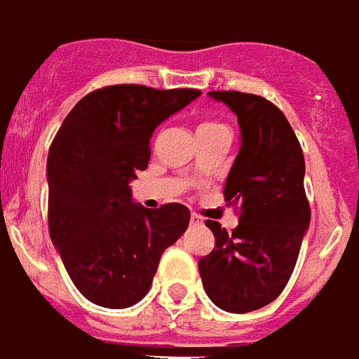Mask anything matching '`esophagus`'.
Segmentation results:
<instances>
[{"label": "esophagus", "mask_w": 359, "mask_h": 359, "mask_svg": "<svg viewBox=\"0 0 359 359\" xmlns=\"http://www.w3.org/2000/svg\"><path fill=\"white\" fill-rule=\"evenodd\" d=\"M198 224H203V219L198 214H191V226H198Z\"/></svg>", "instance_id": "esophagus-1"}]
</instances>
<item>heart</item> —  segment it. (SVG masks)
<instances>
[{
	"label": "heart",
	"instance_id": "1",
	"mask_svg": "<svg viewBox=\"0 0 359 359\" xmlns=\"http://www.w3.org/2000/svg\"><path fill=\"white\" fill-rule=\"evenodd\" d=\"M214 126H222V124H214V122H206V124H203L201 128H214Z\"/></svg>",
	"mask_w": 359,
	"mask_h": 359
}]
</instances>
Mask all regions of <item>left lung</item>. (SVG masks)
<instances>
[{"label":"left lung","instance_id":"obj_1","mask_svg":"<svg viewBox=\"0 0 359 359\" xmlns=\"http://www.w3.org/2000/svg\"><path fill=\"white\" fill-rule=\"evenodd\" d=\"M237 114L241 149L224 197L239 210L231 233L206 219L216 237L198 260L208 298L226 312L245 313L273 302L297 266L310 203L304 191V154L289 120L276 104L252 93L210 91Z\"/></svg>","mask_w":359,"mask_h":359}]
</instances>
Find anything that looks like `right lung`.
<instances>
[{
    "instance_id": "1",
    "label": "right lung",
    "mask_w": 359,
    "mask_h": 359,
    "mask_svg": "<svg viewBox=\"0 0 359 359\" xmlns=\"http://www.w3.org/2000/svg\"><path fill=\"white\" fill-rule=\"evenodd\" d=\"M198 90L107 86L82 97L47 154V222L76 289L104 308L140 302L162 252L189 226L180 203L154 210L132 201L130 182L151 158L154 128Z\"/></svg>"
}]
</instances>
